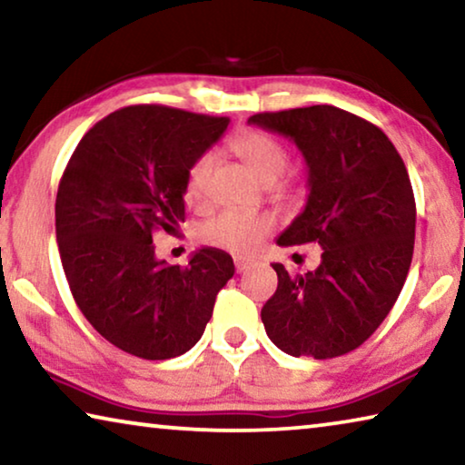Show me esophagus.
<instances>
[{
    "instance_id": "34e87169",
    "label": "esophagus",
    "mask_w": 465,
    "mask_h": 465,
    "mask_svg": "<svg viewBox=\"0 0 465 465\" xmlns=\"http://www.w3.org/2000/svg\"><path fill=\"white\" fill-rule=\"evenodd\" d=\"M233 264H235V271L238 272H243V271H248L250 269V261H246V258H233Z\"/></svg>"
}]
</instances>
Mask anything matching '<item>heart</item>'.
Instances as JSON below:
<instances>
[{
    "instance_id": "obj_1",
    "label": "heart",
    "mask_w": 465,
    "mask_h": 465,
    "mask_svg": "<svg viewBox=\"0 0 465 465\" xmlns=\"http://www.w3.org/2000/svg\"><path fill=\"white\" fill-rule=\"evenodd\" d=\"M230 147L240 155L254 174L264 183L279 180L289 166L287 147L261 129H242L230 139ZM213 153L204 152L188 166L184 176V196L188 201H199L207 188L213 172ZM274 230V219L264 213H246V211L225 209L201 227L203 243L222 248L233 254H252L261 242Z\"/></svg>"
}]
</instances>
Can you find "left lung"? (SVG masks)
<instances>
[{
    "label": "left lung",
    "mask_w": 465,
    "mask_h": 465,
    "mask_svg": "<svg viewBox=\"0 0 465 465\" xmlns=\"http://www.w3.org/2000/svg\"><path fill=\"white\" fill-rule=\"evenodd\" d=\"M248 123L295 141L308 163V204L277 243L322 246L320 266L303 277L272 264L279 285L261 312L266 334L293 357L346 355L380 328L412 262L416 203L402 157L380 127L336 106Z\"/></svg>",
    "instance_id": "8db88e82"
}]
</instances>
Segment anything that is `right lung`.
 <instances>
[{
	"instance_id": "add662e5",
	"label": "right lung",
	"mask_w": 465,
	"mask_h": 465,
	"mask_svg": "<svg viewBox=\"0 0 465 465\" xmlns=\"http://www.w3.org/2000/svg\"><path fill=\"white\" fill-rule=\"evenodd\" d=\"M227 116L124 106L98 121L63 172L54 230L77 308L129 355L163 361L199 342L215 297L233 277L223 250L186 266L157 261L153 232L184 222V176L223 135Z\"/></svg>"
}]
</instances>
